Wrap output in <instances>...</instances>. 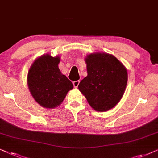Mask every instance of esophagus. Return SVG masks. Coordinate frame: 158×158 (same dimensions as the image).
I'll list each match as a JSON object with an SVG mask.
<instances>
[{
    "label": "esophagus",
    "instance_id": "obj_1",
    "mask_svg": "<svg viewBox=\"0 0 158 158\" xmlns=\"http://www.w3.org/2000/svg\"><path fill=\"white\" fill-rule=\"evenodd\" d=\"M79 82H80V81H73V87H74L75 88H77L78 86H79Z\"/></svg>",
    "mask_w": 158,
    "mask_h": 158
}]
</instances>
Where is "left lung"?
<instances>
[{
    "label": "left lung",
    "instance_id": "1",
    "mask_svg": "<svg viewBox=\"0 0 158 158\" xmlns=\"http://www.w3.org/2000/svg\"><path fill=\"white\" fill-rule=\"evenodd\" d=\"M85 63L87 76L79 83V91L96 111L106 112L114 108L127 87V68L114 56L106 52L87 55Z\"/></svg>",
    "mask_w": 158,
    "mask_h": 158
}]
</instances>
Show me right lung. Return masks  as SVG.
<instances>
[{
	"label": "right lung",
	"mask_w": 158,
	"mask_h": 158,
	"mask_svg": "<svg viewBox=\"0 0 158 158\" xmlns=\"http://www.w3.org/2000/svg\"><path fill=\"white\" fill-rule=\"evenodd\" d=\"M60 57L42 55L29 69L27 85L35 100L43 108L52 109L59 106L73 86L60 72Z\"/></svg>",
	"instance_id": "right-lung-1"
}]
</instances>
